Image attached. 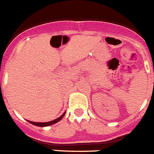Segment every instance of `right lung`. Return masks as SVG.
Segmentation results:
<instances>
[{
    "label": "right lung",
    "instance_id": "add662e5",
    "mask_svg": "<svg viewBox=\"0 0 154 154\" xmlns=\"http://www.w3.org/2000/svg\"><path fill=\"white\" fill-rule=\"evenodd\" d=\"M65 113L66 112H64V113L63 114V115H61L60 117H59L58 118H57V119L54 120V121H49V122H45V123H36V122H32V121H27L29 123H30L31 124H33V125H35V126H37V127H48V126H50V125H52V124H56V123H57L58 121H60V120L62 119V118H63V116L65 115Z\"/></svg>",
    "mask_w": 154,
    "mask_h": 154
}]
</instances>
